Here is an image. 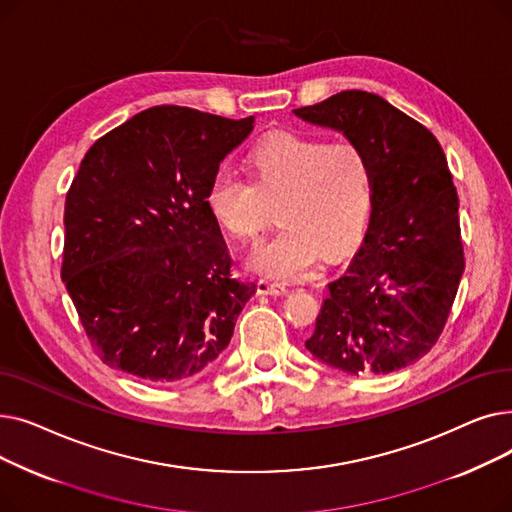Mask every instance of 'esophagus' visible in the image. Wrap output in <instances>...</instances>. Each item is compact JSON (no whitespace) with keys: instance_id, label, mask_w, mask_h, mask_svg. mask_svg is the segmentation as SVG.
I'll return each instance as SVG.
<instances>
[{"instance_id":"obj_1","label":"esophagus","mask_w":512,"mask_h":512,"mask_svg":"<svg viewBox=\"0 0 512 512\" xmlns=\"http://www.w3.org/2000/svg\"><path fill=\"white\" fill-rule=\"evenodd\" d=\"M286 292H288V286L282 282H274L270 278H261L257 282V294H272V297H276V294H286Z\"/></svg>"}]
</instances>
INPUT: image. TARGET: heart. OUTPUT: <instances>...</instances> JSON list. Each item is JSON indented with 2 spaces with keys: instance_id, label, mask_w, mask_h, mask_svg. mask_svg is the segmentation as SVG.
<instances>
[{
  "instance_id": "heart-1",
  "label": "heart",
  "mask_w": 512,
  "mask_h": 512,
  "mask_svg": "<svg viewBox=\"0 0 512 512\" xmlns=\"http://www.w3.org/2000/svg\"><path fill=\"white\" fill-rule=\"evenodd\" d=\"M247 172L249 180L226 170L215 174L205 203L215 224L238 240L257 238L276 207L280 228L249 255L259 274L297 278L319 249H344L367 222L373 166L355 141L278 132L251 149Z\"/></svg>"
}]
</instances>
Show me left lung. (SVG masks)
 <instances>
[{
	"mask_svg": "<svg viewBox=\"0 0 512 512\" xmlns=\"http://www.w3.org/2000/svg\"><path fill=\"white\" fill-rule=\"evenodd\" d=\"M294 116L340 130L373 166L363 245L332 278L305 342L321 363L382 375L432 351L465 270L459 195L438 139L380 95L342 91Z\"/></svg>",
	"mask_w": 512,
	"mask_h": 512,
	"instance_id": "8db88e82",
	"label": "left lung"
}]
</instances>
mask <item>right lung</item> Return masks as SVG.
I'll return each mask as SVG.
<instances>
[{"label":"right lung","mask_w":512,"mask_h":512,"mask_svg":"<svg viewBox=\"0 0 512 512\" xmlns=\"http://www.w3.org/2000/svg\"><path fill=\"white\" fill-rule=\"evenodd\" d=\"M253 122L157 105L80 161L64 207L62 280L105 365L178 382L228 346L255 284L232 278L205 195Z\"/></svg>","instance_id":"1"}]
</instances>
